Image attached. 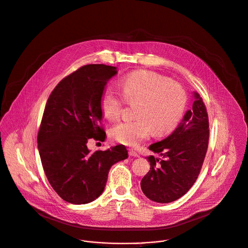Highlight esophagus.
I'll return each instance as SVG.
<instances>
[{"instance_id": "34e87169", "label": "esophagus", "mask_w": 248, "mask_h": 248, "mask_svg": "<svg viewBox=\"0 0 248 248\" xmlns=\"http://www.w3.org/2000/svg\"><path fill=\"white\" fill-rule=\"evenodd\" d=\"M128 155H130V156H134V157H138L139 156V154L138 153H136L134 150H132V149H129L128 150Z\"/></svg>"}]
</instances>
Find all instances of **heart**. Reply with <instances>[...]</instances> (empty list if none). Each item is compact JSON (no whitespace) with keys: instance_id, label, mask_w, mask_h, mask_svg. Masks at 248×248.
<instances>
[{"instance_id":"b5f03b06","label":"heart","mask_w":248,"mask_h":248,"mask_svg":"<svg viewBox=\"0 0 248 248\" xmlns=\"http://www.w3.org/2000/svg\"><path fill=\"white\" fill-rule=\"evenodd\" d=\"M123 93L107 87L100 97V108L110 121L120 118L126 102L136 103V119L125 120L111 129V137L126 146H136L147 139L152 131L164 135L180 124L187 106V93L177 82L160 74L137 70L122 79Z\"/></svg>"}]
</instances>
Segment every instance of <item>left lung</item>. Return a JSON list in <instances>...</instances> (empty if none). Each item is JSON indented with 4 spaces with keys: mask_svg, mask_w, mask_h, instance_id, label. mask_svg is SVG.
Returning a JSON list of instances; mask_svg holds the SVG:
<instances>
[{
    "mask_svg": "<svg viewBox=\"0 0 248 248\" xmlns=\"http://www.w3.org/2000/svg\"><path fill=\"white\" fill-rule=\"evenodd\" d=\"M193 108L166 139L150 145L161 157L148 156L151 168L141 180L144 195L155 202L168 203L184 196L196 182L206 155L209 123L202 98L194 93Z\"/></svg>",
    "mask_w": 248,
    "mask_h": 248,
    "instance_id": "left-lung-1",
    "label": "left lung"
}]
</instances>
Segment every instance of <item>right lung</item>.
Here are the masks:
<instances>
[{
	"mask_svg": "<svg viewBox=\"0 0 248 248\" xmlns=\"http://www.w3.org/2000/svg\"><path fill=\"white\" fill-rule=\"evenodd\" d=\"M117 68L89 64L61 79L44 111L38 149L46 178L67 202L85 204L104 191L114 163L125 159L127 150L117 145L91 153L90 139L104 141L100 97Z\"/></svg>",
	"mask_w": 248,
	"mask_h": 248,
	"instance_id": "1",
	"label": "right lung"
}]
</instances>
